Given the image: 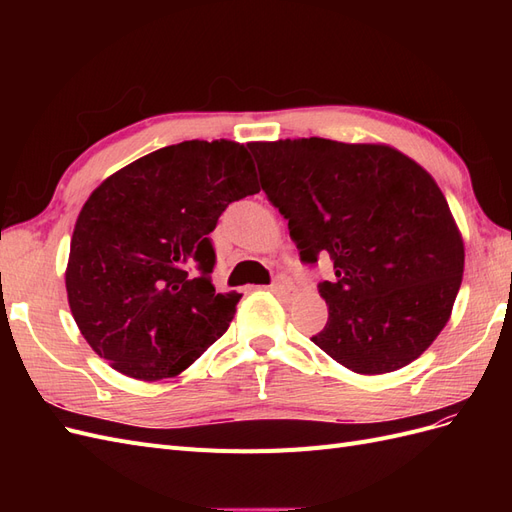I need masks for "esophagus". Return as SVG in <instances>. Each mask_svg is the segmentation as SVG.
<instances>
[{
  "mask_svg": "<svg viewBox=\"0 0 512 512\" xmlns=\"http://www.w3.org/2000/svg\"><path fill=\"white\" fill-rule=\"evenodd\" d=\"M271 290L275 292V294H292L294 292V286H292V282H290V277H286V275H277L275 280H273V284H271Z\"/></svg>",
  "mask_w": 512,
  "mask_h": 512,
  "instance_id": "34e87169",
  "label": "esophagus"
}]
</instances>
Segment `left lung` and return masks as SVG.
Masks as SVG:
<instances>
[{"instance_id": "1", "label": "left lung", "mask_w": 512, "mask_h": 512, "mask_svg": "<svg viewBox=\"0 0 512 512\" xmlns=\"http://www.w3.org/2000/svg\"><path fill=\"white\" fill-rule=\"evenodd\" d=\"M247 149L301 260L333 265L312 342L367 376L418 359L451 318L466 256L438 183L389 145L312 136Z\"/></svg>"}]
</instances>
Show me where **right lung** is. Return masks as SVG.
<instances>
[{"instance_id":"1","label":"right lung","mask_w":512,"mask_h":512,"mask_svg":"<svg viewBox=\"0 0 512 512\" xmlns=\"http://www.w3.org/2000/svg\"><path fill=\"white\" fill-rule=\"evenodd\" d=\"M260 192L232 141H183L138 158L91 192L76 220L66 290L87 344L136 380L173 378L226 333L241 294L215 292L209 232Z\"/></svg>"}]
</instances>
